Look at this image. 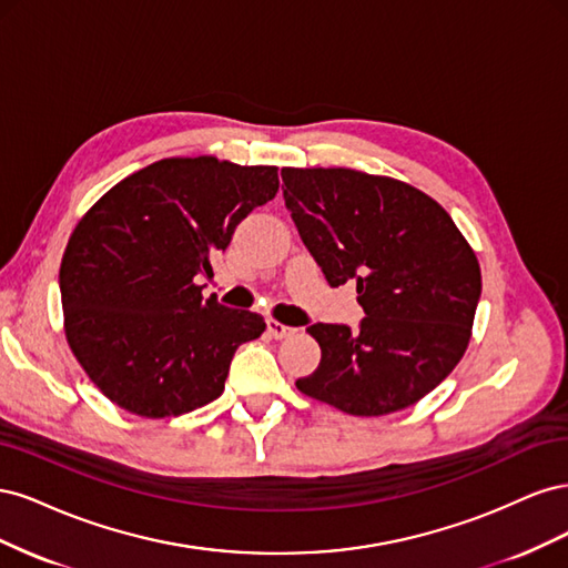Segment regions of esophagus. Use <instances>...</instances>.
<instances>
[{
  "mask_svg": "<svg viewBox=\"0 0 568 568\" xmlns=\"http://www.w3.org/2000/svg\"><path fill=\"white\" fill-rule=\"evenodd\" d=\"M267 332H270L272 338H286V336H291V334H296L294 326H286V324L277 322V320H270V322H267Z\"/></svg>",
  "mask_w": 568,
  "mask_h": 568,
  "instance_id": "1",
  "label": "esophagus"
}]
</instances>
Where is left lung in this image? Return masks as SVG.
Here are the masks:
<instances>
[{
	"label": "left lung",
	"instance_id": "1",
	"mask_svg": "<svg viewBox=\"0 0 568 568\" xmlns=\"http://www.w3.org/2000/svg\"><path fill=\"white\" fill-rule=\"evenodd\" d=\"M284 201L329 286L355 282L365 317L311 324L320 367L298 390L355 417L432 393L469 346L480 298L476 253L432 196L351 168H282Z\"/></svg>",
	"mask_w": 568,
	"mask_h": 568
}]
</instances>
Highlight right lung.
I'll list each match as a JSON object with an SVG mask.
<instances>
[{"label":"right lung","instance_id":"1","mask_svg":"<svg viewBox=\"0 0 568 568\" xmlns=\"http://www.w3.org/2000/svg\"><path fill=\"white\" fill-rule=\"evenodd\" d=\"M277 189L274 165L163 159L84 213L59 270L65 338L111 403L163 419L220 398L236 348L265 322L203 301L196 282Z\"/></svg>","mask_w":568,"mask_h":568}]
</instances>
